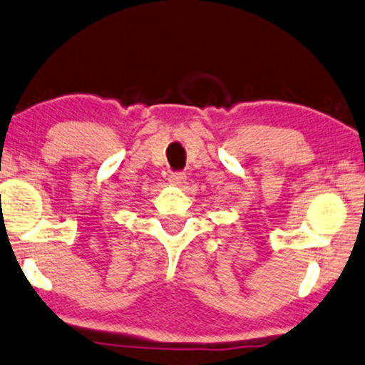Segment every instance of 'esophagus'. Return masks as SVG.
Listing matches in <instances>:
<instances>
[{"label":"esophagus","instance_id":"34e87169","mask_svg":"<svg viewBox=\"0 0 365 365\" xmlns=\"http://www.w3.org/2000/svg\"><path fill=\"white\" fill-rule=\"evenodd\" d=\"M169 182L173 184V186H181V184L186 182V174L184 173H171L169 174Z\"/></svg>","mask_w":365,"mask_h":365}]
</instances>
